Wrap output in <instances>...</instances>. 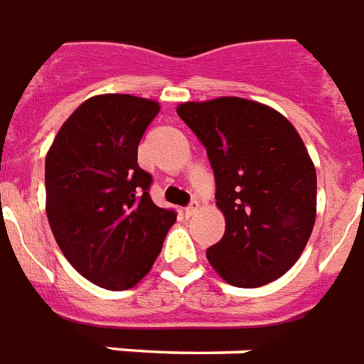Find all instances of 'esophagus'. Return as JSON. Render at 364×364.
I'll return each instance as SVG.
<instances>
[{"label":"esophagus","mask_w":364,"mask_h":364,"mask_svg":"<svg viewBox=\"0 0 364 364\" xmlns=\"http://www.w3.org/2000/svg\"><path fill=\"white\" fill-rule=\"evenodd\" d=\"M198 209H200V201H192V203L184 209V215L186 217H192V215L198 213Z\"/></svg>","instance_id":"obj_1"}]
</instances>
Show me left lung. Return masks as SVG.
<instances>
[{"label": "left lung", "mask_w": 364, "mask_h": 364, "mask_svg": "<svg viewBox=\"0 0 364 364\" xmlns=\"http://www.w3.org/2000/svg\"><path fill=\"white\" fill-rule=\"evenodd\" d=\"M208 149L225 235L208 259L235 287L279 279L316 221V168L293 124L269 106L221 97L176 108Z\"/></svg>", "instance_id": "left-lung-1"}]
</instances>
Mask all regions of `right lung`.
<instances>
[{
  "label": "right lung",
  "instance_id": "add662e5",
  "mask_svg": "<svg viewBox=\"0 0 364 364\" xmlns=\"http://www.w3.org/2000/svg\"><path fill=\"white\" fill-rule=\"evenodd\" d=\"M161 106L97 95L63 122L46 155V215L63 256L85 279L126 291L149 273L176 213L153 203L137 145Z\"/></svg>",
  "mask_w": 364,
  "mask_h": 364
}]
</instances>
